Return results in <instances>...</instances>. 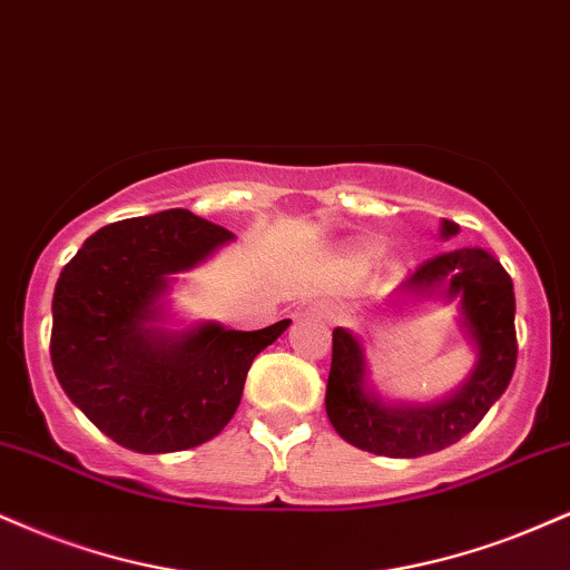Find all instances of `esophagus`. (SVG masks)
Instances as JSON below:
<instances>
[{"instance_id": "esophagus-1", "label": "esophagus", "mask_w": 570, "mask_h": 570, "mask_svg": "<svg viewBox=\"0 0 570 570\" xmlns=\"http://www.w3.org/2000/svg\"><path fill=\"white\" fill-rule=\"evenodd\" d=\"M311 311L315 313V315H321V318L324 321H328V324H332V321H337L340 318V313H337V307H334L332 303H315Z\"/></svg>"}]
</instances>
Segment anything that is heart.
Segmentation results:
<instances>
[{
	"label": "heart",
	"mask_w": 570,
	"mask_h": 570,
	"mask_svg": "<svg viewBox=\"0 0 570 570\" xmlns=\"http://www.w3.org/2000/svg\"><path fill=\"white\" fill-rule=\"evenodd\" d=\"M355 257H358V263H372V259L376 257V249L374 246H361V249L355 252Z\"/></svg>",
	"instance_id": "1"
}]
</instances>
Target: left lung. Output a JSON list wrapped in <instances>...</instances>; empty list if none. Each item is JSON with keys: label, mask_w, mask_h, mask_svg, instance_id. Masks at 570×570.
Wrapping results in <instances>:
<instances>
[{"label": "left lung", "mask_w": 570, "mask_h": 570, "mask_svg": "<svg viewBox=\"0 0 570 570\" xmlns=\"http://www.w3.org/2000/svg\"><path fill=\"white\" fill-rule=\"evenodd\" d=\"M456 233L459 225L443 219L441 238ZM406 297L459 299V328L475 351V363L462 385L441 401H385L368 382L372 372L361 340L351 328H334L326 382L328 422L355 449L393 459L435 454L468 435L502 397L518 361L512 278L481 246L428 259L380 305V313Z\"/></svg>", "instance_id": "1"}]
</instances>
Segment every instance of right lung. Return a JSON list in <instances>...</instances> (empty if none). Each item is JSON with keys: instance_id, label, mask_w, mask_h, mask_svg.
Instances as JSON below:
<instances>
[{"instance_id": "right-lung-1", "label": "right lung", "mask_w": 570, "mask_h": 570, "mask_svg": "<svg viewBox=\"0 0 570 570\" xmlns=\"http://www.w3.org/2000/svg\"><path fill=\"white\" fill-rule=\"evenodd\" d=\"M233 233L188 209L121 219L87 238L52 297L50 355L60 387L100 433L137 454H167L219 435L246 372L289 318L236 332L215 321L169 328L177 273Z\"/></svg>"}]
</instances>
